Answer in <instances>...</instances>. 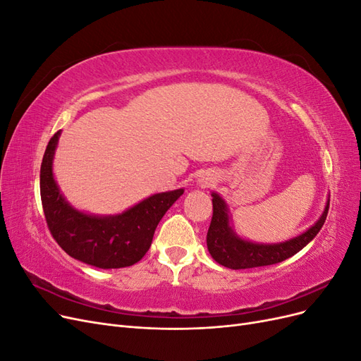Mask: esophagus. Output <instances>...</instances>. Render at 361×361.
Instances as JSON below:
<instances>
[{
  "label": "esophagus",
  "mask_w": 361,
  "mask_h": 361,
  "mask_svg": "<svg viewBox=\"0 0 361 361\" xmlns=\"http://www.w3.org/2000/svg\"><path fill=\"white\" fill-rule=\"evenodd\" d=\"M214 182H215V176L211 171H203L202 174H199V178H197V183L203 188L209 187V185H212Z\"/></svg>",
  "instance_id": "esophagus-1"
}]
</instances>
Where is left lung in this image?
<instances>
[{"instance_id":"1","label":"left lung","mask_w":361,"mask_h":361,"mask_svg":"<svg viewBox=\"0 0 361 361\" xmlns=\"http://www.w3.org/2000/svg\"><path fill=\"white\" fill-rule=\"evenodd\" d=\"M214 215L207 231L206 245L212 259L226 268L247 269L256 267L274 265L279 262L297 255L307 245L322 228L330 207V195L326 197L325 207L321 216L307 231L281 243H255L247 238L239 236L232 223V214L228 211L226 200L220 194L212 191Z\"/></svg>"}]
</instances>
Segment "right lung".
I'll return each instance as SVG.
<instances>
[{
    "mask_svg": "<svg viewBox=\"0 0 361 361\" xmlns=\"http://www.w3.org/2000/svg\"><path fill=\"white\" fill-rule=\"evenodd\" d=\"M61 130L49 140L40 167V197L49 231L66 253L102 269L125 268L145 257L161 218L183 188L155 192L114 215L76 209L64 197L54 176V157Z\"/></svg>",
    "mask_w": 361,
    "mask_h": 361,
    "instance_id": "obj_1",
    "label": "right lung"
}]
</instances>
